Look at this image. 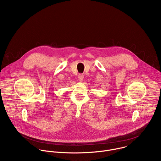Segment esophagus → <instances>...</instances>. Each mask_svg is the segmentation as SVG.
Here are the masks:
<instances>
[{
	"mask_svg": "<svg viewBox=\"0 0 161 161\" xmlns=\"http://www.w3.org/2000/svg\"><path fill=\"white\" fill-rule=\"evenodd\" d=\"M78 80H79V81H82L83 80V78H84V76H83V75H82V74H80L79 75H78Z\"/></svg>",
	"mask_w": 161,
	"mask_h": 161,
	"instance_id": "34e87169",
	"label": "esophagus"
}]
</instances>
